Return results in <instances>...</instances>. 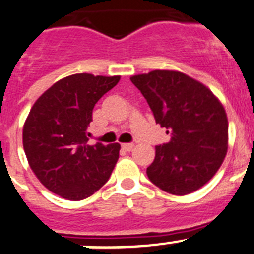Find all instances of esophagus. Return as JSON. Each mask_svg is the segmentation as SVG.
<instances>
[{"mask_svg":"<svg viewBox=\"0 0 254 254\" xmlns=\"http://www.w3.org/2000/svg\"><path fill=\"white\" fill-rule=\"evenodd\" d=\"M134 144L133 143H124V144H121V148L124 149L125 152H130L131 149H133Z\"/></svg>","mask_w":254,"mask_h":254,"instance_id":"esophagus-1","label":"esophagus"}]
</instances>
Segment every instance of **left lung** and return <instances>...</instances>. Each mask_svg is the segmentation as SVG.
I'll return each mask as SVG.
<instances>
[{
  "mask_svg": "<svg viewBox=\"0 0 254 254\" xmlns=\"http://www.w3.org/2000/svg\"><path fill=\"white\" fill-rule=\"evenodd\" d=\"M169 143L156 147L147 175L156 187L185 195L212 179L228 153L229 124L224 106L204 84L175 70L133 75Z\"/></svg>",
  "mask_w": 254,
  "mask_h": 254,
  "instance_id": "8db88e82",
  "label": "left lung"
}]
</instances>
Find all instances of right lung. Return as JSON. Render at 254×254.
<instances>
[{
    "instance_id": "obj_1",
    "label": "right lung",
    "mask_w": 254,
    "mask_h": 254,
    "mask_svg": "<svg viewBox=\"0 0 254 254\" xmlns=\"http://www.w3.org/2000/svg\"><path fill=\"white\" fill-rule=\"evenodd\" d=\"M119 80V75H70L48 88L30 109L23 127L24 152L33 173L52 193L81 200L109 180L120 144H88L87 129L94 105Z\"/></svg>"
}]
</instances>
